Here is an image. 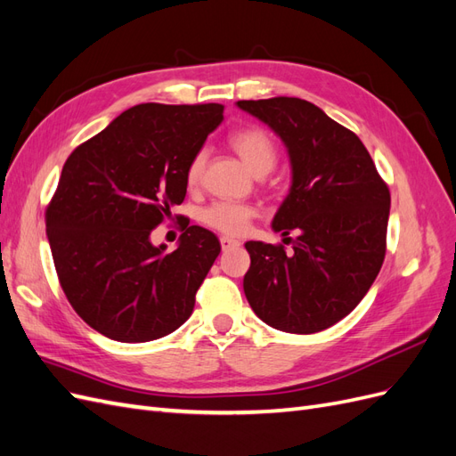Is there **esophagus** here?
Listing matches in <instances>:
<instances>
[{"mask_svg": "<svg viewBox=\"0 0 456 456\" xmlns=\"http://www.w3.org/2000/svg\"><path fill=\"white\" fill-rule=\"evenodd\" d=\"M241 243L240 241H236V240H232V238H220V247H223V251H232V249H238Z\"/></svg>", "mask_w": 456, "mask_h": 456, "instance_id": "obj_1", "label": "esophagus"}]
</instances>
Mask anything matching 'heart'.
<instances>
[{
	"mask_svg": "<svg viewBox=\"0 0 456 456\" xmlns=\"http://www.w3.org/2000/svg\"><path fill=\"white\" fill-rule=\"evenodd\" d=\"M228 144L255 175H265L272 171L275 161H278V150H275L273 141L265 129L243 127L233 131L228 136ZM205 163V150H198L196 154L190 158L184 171V181L188 188H196L201 183ZM255 215V207L249 203L223 200L205 207L201 211V223L220 233H226V236H243V233L249 230Z\"/></svg>",
	"mask_w": 456,
	"mask_h": 456,
	"instance_id": "heart-1",
	"label": "heart"
}]
</instances>
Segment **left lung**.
<instances>
[{"instance_id": "left-lung-1", "label": "left lung", "mask_w": 456, "mask_h": 456, "mask_svg": "<svg viewBox=\"0 0 456 456\" xmlns=\"http://www.w3.org/2000/svg\"><path fill=\"white\" fill-rule=\"evenodd\" d=\"M268 123L287 146L293 169L289 196L272 228L285 245L247 241L251 268L243 291L262 322L310 335L346 317L377 280L386 255L390 190L357 134L322 108L273 96L238 101Z\"/></svg>"}]
</instances>
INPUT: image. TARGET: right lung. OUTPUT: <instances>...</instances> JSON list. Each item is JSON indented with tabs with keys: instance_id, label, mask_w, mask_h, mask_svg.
<instances>
[{
	"instance_id": "add662e5",
	"label": "right lung",
	"mask_w": 456,
	"mask_h": 456,
	"mask_svg": "<svg viewBox=\"0 0 456 456\" xmlns=\"http://www.w3.org/2000/svg\"><path fill=\"white\" fill-rule=\"evenodd\" d=\"M223 104H139L66 159L45 226L62 291L76 314L118 342L173 333L220 253L213 232L184 224L173 253L150 233L186 196L184 171Z\"/></svg>"
}]
</instances>
